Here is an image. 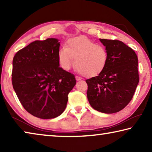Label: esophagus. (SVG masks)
Segmentation results:
<instances>
[{
	"mask_svg": "<svg viewBox=\"0 0 152 152\" xmlns=\"http://www.w3.org/2000/svg\"><path fill=\"white\" fill-rule=\"evenodd\" d=\"M82 78H80V77H79V76H76V80L77 81H78V80H80Z\"/></svg>",
	"mask_w": 152,
	"mask_h": 152,
	"instance_id": "obj_1",
	"label": "esophagus"
}]
</instances>
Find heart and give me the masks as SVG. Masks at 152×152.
Returning <instances> with one entry per match:
<instances>
[{
    "instance_id": "obj_1",
    "label": "heart",
    "mask_w": 152,
    "mask_h": 152,
    "mask_svg": "<svg viewBox=\"0 0 152 152\" xmlns=\"http://www.w3.org/2000/svg\"><path fill=\"white\" fill-rule=\"evenodd\" d=\"M58 61L64 70H70L74 63L79 72L86 77L97 76L103 71L109 60L106 48L96 44L86 37H73L58 53Z\"/></svg>"
}]
</instances>
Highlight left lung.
<instances>
[{
	"instance_id": "1",
	"label": "left lung",
	"mask_w": 152,
	"mask_h": 152,
	"mask_svg": "<svg viewBox=\"0 0 152 152\" xmlns=\"http://www.w3.org/2000/svg\"><path fill=\"white\" fill-rule=\"evenodd\" d=\"M99 40L107 49L109 60L99 75L86 80L87 98L94 109L115 113L132 101L140 80L138 59L135 51L121 41Z\"/></svg>"
}]
</instances>
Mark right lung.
Segmentation results:
<instances>
[{
    "label": "right lung",
    "mask_w": 152,
    "mask_h": 152,
    "mask_svg": "<svg viewBox=\"0 0 152 152\" xmlns=\"http://www.w3.org/2000/svg\"><path fill=\"white\" fill-rule=\"evenodd\" d=\"M60 45L56 38L35 41L17 51L12 60V83L18 99L28 113L40 119L60 116L76 83L74 74L60 67Z\"/></svg>",
    "instance_id": "1"
}]
</instances>
